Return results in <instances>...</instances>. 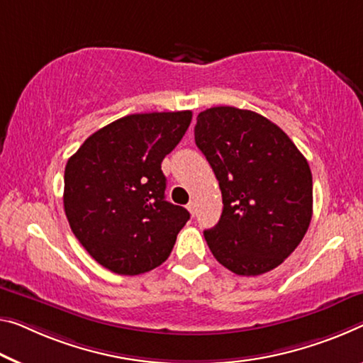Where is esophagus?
I'll use <instances>...</instances> for the list:
<instances>
[{"label": "esophagus", "mask_w": 363, "mask_h": 363, "mask_svg": "<svg viewBox=\"0 0 363 363\" xmlns=\"http://www.w3.org/2000/svg\"><path fill=\"white\" fill-rule=\"evenodd\" d=\"M186 209L194 216V213H196V203H194V201H189V203L186 204Z\"/></svg>", "instance_id": "esophagus-1"}]
</instances>
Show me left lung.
Returning <instances> with one entry per match:
<instances>
[{"label":"left lung","mask_w":363,"mask_h":363,"mask_svg":"<svg viewBox=\"0 0 363 363\" xmlns=\"http://www.w3.org/2000/svg\"><path fill=\"white\" fill-rule=\"evenodd\" d=\"M194 141L222 191L220 219L204 230L214 258L238 276L274 269L302 242L313 214L306 159L277 125L235 107L201 111Z\"/></svg>","instance_id":"obj_1"}]
</instances>
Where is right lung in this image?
Returning <instances> with one entry per match:
<instances>
[{"instance_id": "obj_1", "label": "right lung", "mask_w": 363, "mask_h": 363, "mask_svg": "<svg viewBox=\"0 0 363 363\" xmlns=\"http://www.w3.org/2000/svg\"><path fill=\"white\" fill-rule=\"evenodd\" d=\"M193 113L128 115L89 136L65 169L63 204L86 252L107 269L136 276L169 258L189 213L165 201L160 164Z\"/></svg>"}]
</instances>
